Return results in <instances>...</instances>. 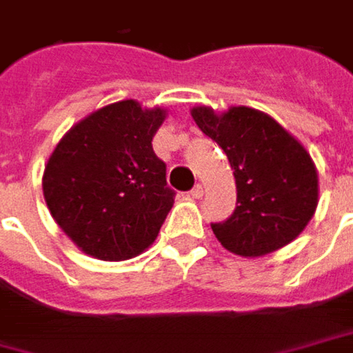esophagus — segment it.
Here are the masks:
<instances>
[{"instance_id":"34e87169","label":"esophagus","mask_w":353,"mask_h":353,"mask_svg":"<svg viewBox=\"0 0 353 353\" xmlns=\"http://www.w3.org/2000/svg\"><path fill=\"white\" fill-rule=\"evenodd\" d=\"M190 196L194 197V199H199V197L203 196V188H201V185H199V183H197L196 188H194V190H192V192H190Z\"/></svg>"}]
</instances>
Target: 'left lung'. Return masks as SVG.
I'll list each match as a JSON object with an SVG mask.
<instances>
[{"mask_svg": "<svg viewBox=\"0 0 353 353\" xmlns=\"http://www.w3.org/2000/svg\"><path fill=\"white\" fill-rule=\"evenodd\" d=\"M197 128L230 159L238 203L223 223H212L218 241L241 258H261L300 236L318 208V170L307 150L268 114L234 105L216 112L192 108Z\"/></svg>", "mask_w": 353, "mask_h": 353, "instance_id": "obj_1", "label": "left lung"}]
</instances>
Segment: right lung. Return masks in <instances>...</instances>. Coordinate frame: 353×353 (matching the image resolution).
I'll list each match as a JSON object with an SVG mask.
<instances>
[{"mask_svg":"<svg viewBox=\"0 0 353 353\" xmlns=\"http://www.w3.org/2000/svg\"><path fill=\"white\" fill-rule=\"evenodd\" d=\"M165 115L159 105L123 99L79 119L57 141L41 177L43 197L83 254L123 261L156 241L176 197L152 148Z\"/></svg>","mask_w":353,"mask_h":353,"instance_id":"right-lung-1","label":"right lung"}]
</instances>
